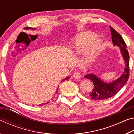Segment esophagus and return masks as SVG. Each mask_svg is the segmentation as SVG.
<instances>
[{"label":"esophagus","mask_w":134,"mask_h":134,"mask_svg":"<svg viewBox=\"0 0 134 134\" xmlns=\"http://www.w3.org/2000/svg\"><path fill=\"white\" fill-rule=\"evenodd\" d=\"M73 77L75 79H79L81 78V74L79 72H75L73 74Z\"/></svg>","instance_id":"obj_1"}]
</instances>
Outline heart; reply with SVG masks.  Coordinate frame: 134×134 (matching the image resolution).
Here are the masks:
<instances>
[{"label":"heart","mask_w":134,"mask_h":134,"mask_svg":"<svg viewBox=\"0 0 134 134\" xmlns=\"http://www.w3.org/2000/svg\"><path fill=\"white\" fill-rule=\"evenodd\" d=\"M72 47L76 54L81 55L86 53V60L92 62L100 53L103 47V42L94 33L85 31L77 35Z\"/></svg>","instance_id":"obj_1"}]
</instances>
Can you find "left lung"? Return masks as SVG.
<instances>
[{
  "instance_id": "left-lung-1",
  "label": "left lung",
  "mask_w": 134,
  "mask_h": 134,
  "mask_svg": "<svg viewBox=\"0 0 134 134\" xmlns=\"http://www.w3.org/2000/svg\"><path fill=\"white\" fill-rule=\"evenodd\" d=\"M110 28L113 45L119 47L125 68L118 79L110 83L105 82L92 73L86 75L85 77L91 80L93 83V89L89 94V97L93 100L107 99L115 96L125 85L130 76V55L126 49V45L121 35L112 27L110 26Z\"/></svg>"
}]
</instances>
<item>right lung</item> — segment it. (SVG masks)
<instances>
[{
    "label": "right lung",
    "mask_w": 134,
    "mask_h": 134,
    "mask_svg": "<svg viewBox=\"0 0 134 134\" xmlns=\"http://www.w3.org/2000/svg\"><path fill=\"white\" fill-rule=\"evenodd\" d=\"M26 29H35V28L34 29V28H31V27H26V28H25ZM69 77H66V78H65L64 79H63V80L62 81V82H63V81H65V80H68V79H69ZM57 90H58V89H57ZM57 91H56V93H57ZM49 102H47V103H43V104H42L41 105H45V104L46 103H48ZM39 106H40V105H39Z\"/></svg>",
    "instance_id": "add662e5"
}]
</instances>
